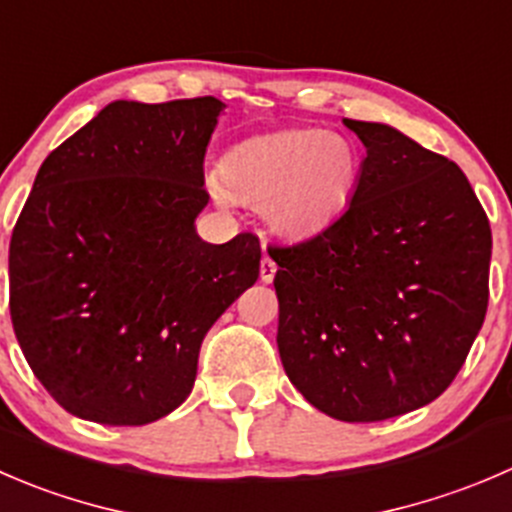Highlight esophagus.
<instances>
[{
    "mask_svg": "<svg viewBox=\"0 0 512 512\" xmlns=\"http://www.w3.org/2000/svg\"><path fill=\"white\" fill-rule=\"evenodd\" d=\"M275 272H277L275 262H272L267 255L262 257V262H260V280H262V282H272V277H275Z\"/></svg>",
    "mask_w": 512,
    "mask_h": 512,
    "instance_id": "esophagus-1",
    "label": "esophagus"
}]
</instances>
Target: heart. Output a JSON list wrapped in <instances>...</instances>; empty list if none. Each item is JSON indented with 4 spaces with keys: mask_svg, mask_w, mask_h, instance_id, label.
I'll return each instance as SVG.
<instances>
[{
    "mask_svg": "<svg viewBox=\"0 0 512 512\" xmlns=\"http://www.w3.org/2000/svg\"><path fill=\"white\" fill-rule=\"evenodd\" d=\"M365 160L355 140L320 127L250 137L222 155L220 200L260 205L267 230L305 240L335 225L360 192Z\"/></svg>",
    "mask_w": 512,
    "mask_h": 512,
    "instance_id": "b5f03b06",
    "label": "heart"
}]
</instances>
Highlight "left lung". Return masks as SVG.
Masks as SVG:
<instances>
[{
    "instance_id": "1",
    "label": "left lung",
    "mask_w": 512,
    "mask_h": 512,
    "mask_svg": "<svg viewBox=\"0 0 512 512\" xmlns=\"http://www.w3.org/2000/svg\"><path fill=\"white\" fill-rule=\"evenodd\" d=\"M342 122L365 145V175L335 225L270 250L277 350L320 413L375 423L455 380L488 310L493 237L455 162L390 124Z\"/></svg>"
}]
</instances>
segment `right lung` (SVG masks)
I'll return each instance as SVG.
<instances>
[{"instance_id":"add662e5","label":"right lung","mask_w":512,"mask_h":512,"mask_svg":"<svg viewBox=\"0 0 512 512\" xmlns=\"http://www.w3.org/2000/svg\"><path fill=\"white\" fill-rule=\"evenodd\" d=\"M215 97L109 102L42 162L9 242V312L67 413L147 425L192 393L207 330L260 275L250 232L210 245Z\"/></svg>"}]
</instances>
